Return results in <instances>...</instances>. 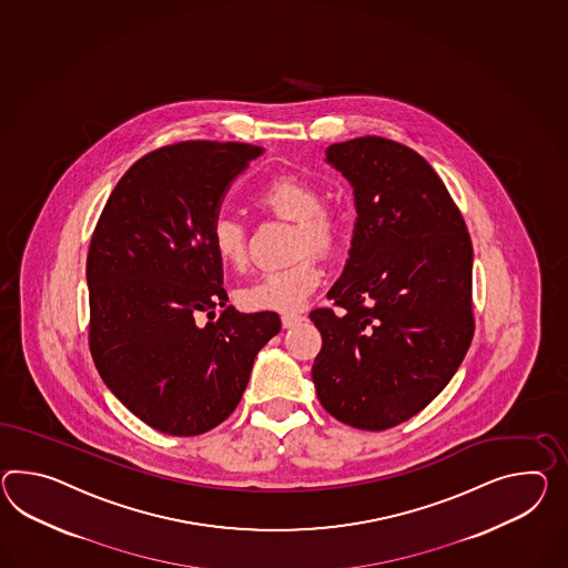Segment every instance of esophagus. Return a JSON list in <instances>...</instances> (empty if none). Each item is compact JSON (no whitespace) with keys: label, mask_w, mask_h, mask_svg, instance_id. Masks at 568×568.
<instances>
[{"label":"esophagus","mask_w":568,"mask_h":568,"mask_svg":"<svg viewBox=\"0 0 568 568\" xmlns=\"http://www.w3.org/2000/svg\"><path fill=\"white\" fill-rule=\"evenodd\" d=\"M281 322H283V328H293L300 322H304V316H300V314H283Z\"/></svg>","instance_id":"obj_1"}]
</instances>
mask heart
I'll use <instances>...</instances> for the list:
<instances>
[{
  "mask_svg": "<svg viewBox=\"0 0 568 568\" xmlns=\"http://www.w3.org/2000/svg\"><path fill=\"white\" fill-rule=\"evenodd\" d=\"M258 203L297 222V254L305 256L287 268L268 271L250 281L237 293V302L252 312L300 310L307 297L318 290L322 281L320 263L314 254L307 252L333 250L343 234V217L333 207L320 205L322 194L314 182L291 174L268 182L258 193ZM211 248L227 266H242L246 263L244 223L232 215H217L211 223Z\"/></svg>",
  "mask_w": 568,
  "mask_h": 568,
  "instance_id": "b5f03b06",
  "label": "heart"
}]
</instances>
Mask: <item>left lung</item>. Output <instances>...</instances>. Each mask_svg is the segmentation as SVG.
I'll return each instance as SVG.
<instances>
[{"instance_id": "1", "label": "left lung", "mask_w": 568, "mask_h": 568, "mask_svg": "<svg viewBox=\"0 0 568 568\" xmlns=\"http://www.w3.org/2000/svg\"><path fill=\"white\" fill-rule=\"evenodd\" d=\"M326 162L351 182L357 222L328 291L341 310L310 314L322 334L312 379L341 423L389 429L420 413L468 353L470 234L415 150L367 135L333 143Z\"/></svg>"}]
</instances>
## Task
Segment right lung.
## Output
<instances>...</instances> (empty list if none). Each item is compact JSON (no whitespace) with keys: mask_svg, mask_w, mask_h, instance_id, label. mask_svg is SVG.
Returning a JSON list of instances; mask_svg holds the SVG:
<instances>
[{"mask_svg":"<svg viewBox=\"0 0 568 568\" xmlns=\"http://www.w3.org/2000/svg\"><path fill=\"white\" fill-rule=\"evenodd\" d=\"M263 152L182 141L148 153L114 186L92 234V359L112 394L166 435H201L232 415L256 353L281 331L275 312L227 305L211 248L225 191Z\"/></svg>","mask_w":568,"mask_h":568,"instance_id":"add662e5","label":"right lung"}]
</instances>
